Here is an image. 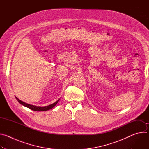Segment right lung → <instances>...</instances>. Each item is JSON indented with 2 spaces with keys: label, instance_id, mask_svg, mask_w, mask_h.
Instances as JSON below:
<instances>
[{
  "label": "right lung",
  "instance_id": "add662e5",
  "mask_svg": "<svg viewBox=\"0 0 149 149\" xmlns=\"http://www.w3.org/2000/svg\"><path fill=\"white\" fill-rule=\"evenodd\" d=\"M16 98V100H17V101L20 104H22L24 106H25V107L29 108V109L32 110H33V111H47L48 110H50L51 109H52L54 106L56 105V104L58 103V102L59 101V100H58V101H56L55 102L51 104V105H49L48 106H45V107H38V106H35V105H31V104H28L27 103H25L23 101H22L21 100H20L19 99H18L17 97H15Z\"/></svg>",
  "mask_w": 149,
  "mask_h": 149
}]
</instances>
